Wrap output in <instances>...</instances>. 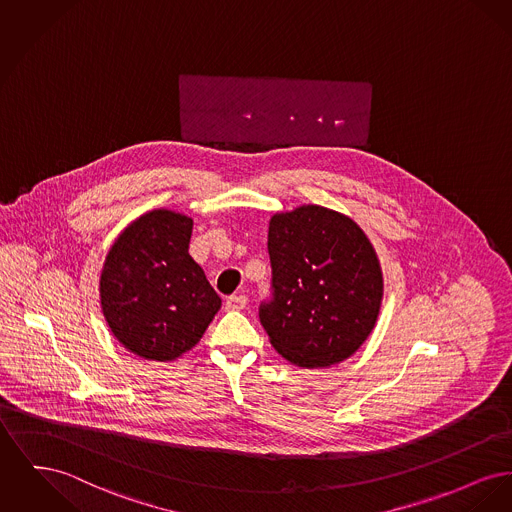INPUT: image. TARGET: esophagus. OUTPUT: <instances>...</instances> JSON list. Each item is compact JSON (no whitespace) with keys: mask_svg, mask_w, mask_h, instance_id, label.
Returning a JSON list of instances; mask_svg holds the SVG:
<instances>
[{"mask_svg":"<svg viewBox=\"0 0 512 512\" xmlns=\"http://www.w3.org/2000/svg\"><path fill=\"white\" fill-rule=\"evenodd\" d=\"M245 305H247V298H245L243 294L230 296V298L226 300V309H230V311H241Z\"/></svg>","mask_w":512,"mask_h":512,"instance_id":"1","label":"esophagus"}]
</instances>
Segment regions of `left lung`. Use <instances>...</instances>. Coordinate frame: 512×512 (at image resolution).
Instances as JSON below:
<instances>
[{"instance_id":"obj_1","label":"left lung","mask_w":512,"mask_h":512,"mask_svg":"<svg viewBox=\"0 0 512 512\" xmlns=\"http://www.w3.org/2000/svg\"><path fill=\"white\" fill-rule=\"evenodd\" d=\"M271 303L259 311L284 360L321 369L352 358L375 329L383 271L373 243L346 214L319 205L269 222Z\"/></svg>"}]
</instances>
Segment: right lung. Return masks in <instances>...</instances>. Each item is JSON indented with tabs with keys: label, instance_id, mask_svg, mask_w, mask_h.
<instances>
[{
	"label": "right lung",
	"instance_id": "add662e5",
	"mask_svg": "<svg viewBox=\"0 0 512 512\" xmlns=\"http://www.w3.org/2000/svg\"><path fill=\"white\" fill-rule=\"evenodd\" d=\"M193 218L152 209L112 243L98 282L100 307L121 346L174 361L199 344L222 300L189 255Z\"/></svg>",
	"mask_w": 512,
	"mask_h": 512
}]
</instances>
